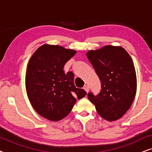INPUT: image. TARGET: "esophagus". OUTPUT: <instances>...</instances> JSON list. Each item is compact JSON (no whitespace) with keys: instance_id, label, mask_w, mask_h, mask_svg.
Wrapping results in <instances>:
<instances>
[{"instance_id":"obj_1","label":"esophagus","mask_w":152,"mask_h":152,"mask_svg":"<svg viewBox=\"0 0 152 152\" xmlns=\"http://www.w3.org/2000/svg\"><path fill=\"white\" fill-rule=\"evenodd\" d=\"M84 89L85 91H86V93H88V91H89V87H88V86H87V85H86V86H84Z\"/></svg>"}]
</instances>
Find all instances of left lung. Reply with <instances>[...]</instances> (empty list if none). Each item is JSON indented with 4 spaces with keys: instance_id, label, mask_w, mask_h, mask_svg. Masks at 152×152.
Here are the masks:
<instances>
[{
    "instance_id": "1",
    "label": "left lung",
    "mask_w": 152,
    "mask_h": 152,
    "mask_svg": "<svg viewBox=\"0 0 152 152\" xmlns=\"http://www.w3.org/2000/svg\"><path fill=\"white\" fill-rule=\"evenodd\" d=\"M86 57L101 82L100 93L88 97L99 115L108 121L120 119L132 106L137 89L134 62L121 46L106 45L89 50Z\"/></svg>"
}]
</instances>
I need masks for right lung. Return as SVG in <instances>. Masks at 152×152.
I'll list each match as a JSON object with an SVG mask.
<instances>
[{"mask_svg": "<svg viewBox=\"0 0 152 152\" xmlns=\"http://www.w3.org/2000/svg\"><path fill=\"white\" fill-rule=\"evenodd\" d=\"M77 53L56 45L44 44L29 60L26 75V88L32 107L43 118L59 121L67 116L77 99L86 95L74 84V74L65 73L64 66Z\"/></svg>", "mask_w": 152, "mask_h": 152, "instance_id": "1", "label": "right lung"}]
</instances>
